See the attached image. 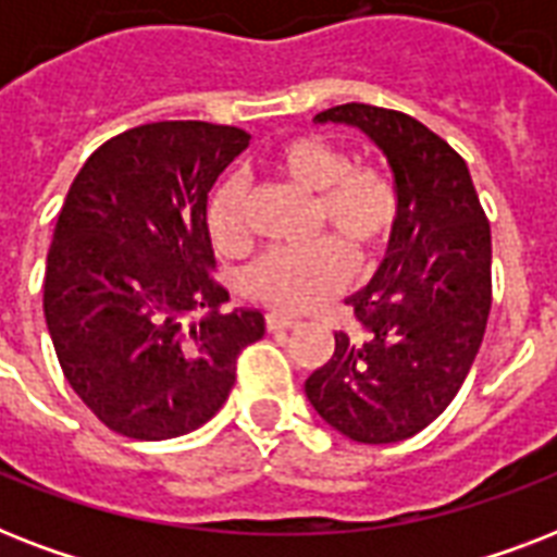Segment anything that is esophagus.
Listing matches in <instances>:
<instances>
[{
    "label": "esophagus",
    "mask_w": 557,
    "mask_h": 557,
    "mask_svg": "<svg viewBox=\"0 0 557 557\" xmlns=\"http://www.w3.org/2000/svg\"><path fill=\"white\" fill-rule=\"evenodd\" d=\"M265 326H269L271 332H277V330H295V326H300V321H297V318H292V314L269 312V314H265Z\"/></svg>",
    "instance_id": "obj_1"
}]
</instances>
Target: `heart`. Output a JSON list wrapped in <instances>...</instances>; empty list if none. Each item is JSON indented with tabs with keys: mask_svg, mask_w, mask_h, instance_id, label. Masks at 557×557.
Instances as JSON below:
<instances>
[{
	"mask_svg": "<svg viewBox=\"0 0 557 557\" xmlns=\"http://www.w3.org/2000/svg\"><path fill=\"white\" fill-rule=\"evenodd\" d=\"M271 164L304 190L314 193V227L332 231L304 251H271L248 274V288L265 304L306 312L347 286L356 257L370 262L389 245L401 222V187L381 164H352L338 144L314 135L292 138ZM205 225L219 251L239 253L248 243L243 182L225 178L210 193Z\"/></svg>",
	"mask_w": 557,
	"mask_h": 557,
	"instance_id": "b5f03b06",
	"label": "heart"
}]
</instances>
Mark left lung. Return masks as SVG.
Listing matches in <instances>:
<instances>
[{"label":"left lung","instance_id":"8db88e82","mask_svg":"<svg viewBox=\"0 0 557 557\" xmlns=\"http://www.w3.org/2000/svg\"><path fill=\"white\" fill-rule=\"evenodd\" d=\"M375 141L401 187V222L370 286L347 297L356 330L306 379L323 422L364 445L410 440L462 387L492 312V227L468 164L396 109L344 103L314 115Z\"/></svg>","mask_w":557,"mask_h":557}]
</instances>
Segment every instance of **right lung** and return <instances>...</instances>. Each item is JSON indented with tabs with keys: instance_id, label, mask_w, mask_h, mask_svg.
<instances>
[{
	"instance_id": "right-lung-1",
	"label": "right lung",
	"mask_w": 557,
	"mask_h": 557,
	"mask_svg": "<svg viewBox=\"0 0 557 557\" xmlns=\"http://www.w3.org/2000/svg\"><path fill=\"white\" fill-rule=\"evenodd\" d=\"M248 141L205 121L135 126L91 152L65 196L42 309L65 381L109 431L159 442L201 428L265 332L257 309H222L205 225L210 187Z\"/></svg>"
}]
</instances>
